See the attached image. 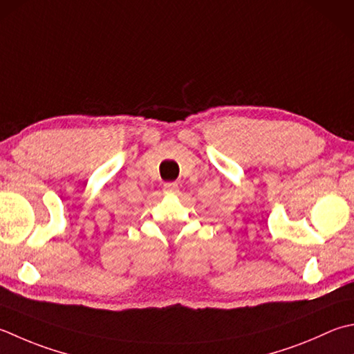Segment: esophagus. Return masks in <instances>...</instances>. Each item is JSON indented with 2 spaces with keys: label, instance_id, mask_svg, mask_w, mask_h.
<instances>
[{
  "label": "esophagus",
  "instance_id": "34e87169",
  "mask_svg": "<svg viewBox=\"0 0 354 354\" xmlns=\"http://www.w3.org/2000/svg\"><path fill=\"white\" fill-rule=\"evenodd\" d=\"M179 192V187L176 183H167L164 184V193L165 195H176Z\"/></svg>",
  "mask_w": 354,
  "mask_h": 354
}]
</instances>
